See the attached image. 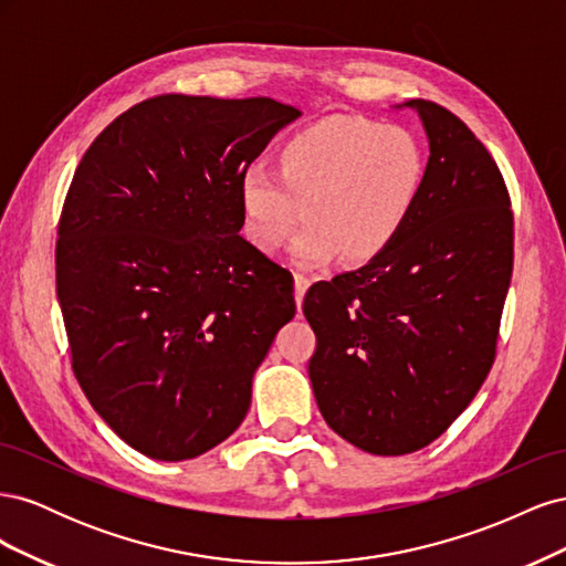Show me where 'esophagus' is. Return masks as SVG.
I'll return each mask as SVG.
<instances>
[{"instance_id": "34e87169", "label": "esophagus", "mask_w": 566, "mask_h": 566, "mask_svg": "<svg viewBox=\"0 0 566 566\" xmlns=\"http://www.w3.org/2000/svg\"><path fill=\"white\" fill-rule=\"evenodd\" d=\"M310 285H312V276H310V273L295 271V300H297V306L302 304L304 293H306V287H310Z\"/></svg>"}]
</instances>
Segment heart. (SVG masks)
<instances>
[{
  "mask_svg": "<svg viewBox=\"0 0 566 566\" xmlns=\"http://www.w3.org/2000/svg\"><path fill=\"white\" fill-rule=\"evenodd\" d=\"M427 156L413 132L361 115H328L290 134L276 150V175L250 167L238 181L243 233L279 252L300 227L302 264H364L382 254L413 217Z\"/></svg>",
  "mask_w": 566,
  "mask_h": 566,
  "instance_id": "1",
  "label": "heart"
}]
</instances>
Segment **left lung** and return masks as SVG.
<instances>
[{"label": "left lung", "mask_w": 566, "mask_h": 566, "mask_svg": "<svg viewBox=\"0 0 566 566\" xmlns=\"http://www.w3.org/2000/svg\"><path fill=\"white\" fill-rule=\"evenodd\" d=\"M430 139L418 208L366 266L314 283L310 378L321 416L373 455L424 449L470 406L495 361L515 260L499 165L458 115L410 101Z\"/></svg>", "instance_id": "8db88e82"}]
</instances>
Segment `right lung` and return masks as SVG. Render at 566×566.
<instances>
[{
    "instance_id": "add662e5",
    "label": "right lung",
    "mask_w": 566,
    "mask_h": 566,
    "mask_svg": "<svg viewBox=\"0 0 566 566\" xmlns=\"http://www.w3.org/2000/svg\"><path fill=\"white\" fill-rule=\"evenodd\" d=\"M297 115L269 96L160 94L117 115L75 169L56 241L73 373L148 458L224 441L295 316L293 273L238 233V181Z\"/></svg>"
}]
</instances>
